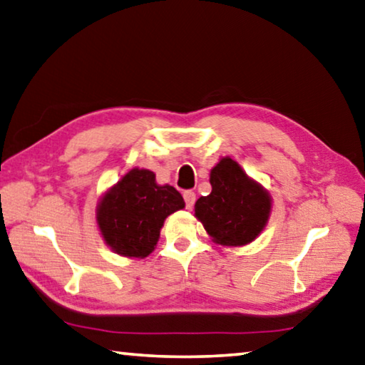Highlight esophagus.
<instances>
[{
	"instance_id": "34e87169",
	"label": "esophagus",
	"mask_w": 365,
	"mask_h": 365,
	"mask_svg": "<svg viewBox=\"0 0 365 365\" xmlns=\"http://www.w3.org/2000/svg\"><path fill=\"white\" fill-rule=\"evenodd\" d=\"M183 200H185V204H187L188 209L193 207V204H195V201H196L195 191H185V193H183Z\"/></svg>"
}]
</instances>
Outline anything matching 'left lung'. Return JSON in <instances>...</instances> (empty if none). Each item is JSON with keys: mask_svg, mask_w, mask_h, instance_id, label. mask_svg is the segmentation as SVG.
<instances>
[{"mask_svg": "<svg viewBox=\"0 0 365 365\" xmlns=\"http://www.w3.org/2000/svg\"><path fill=\"white\" fill-rule=\"evenodd\" d=\"M212 191L195 204V217L220 246H246L267 227L271 196L230 156L210 170Z\"/></svg>", "mask_w": 365, "mask_h": 365, "instance_id": "left-lung-1", "label": "left lung"}]
</instances>
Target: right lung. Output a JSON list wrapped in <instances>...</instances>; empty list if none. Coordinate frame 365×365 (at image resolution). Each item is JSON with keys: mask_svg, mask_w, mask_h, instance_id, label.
<instances>
[{"mask_svg": "<svg viewBox=\"0 0 365 365\" xmlns=\"http://www.w3.org/2000/svg\"><path fill=\"white\" fill-rule=\"evenodd\" d=\"M183 207V197L174 187L158 185L155 172L134 168L105 191L96 218L111 250L145 258L155 250L165 218Z\"/></svg>", "mask_w": 365, "mask_h": 365, "instance_id": "right-lung-1", "label": "right lung"}]
</instances>
